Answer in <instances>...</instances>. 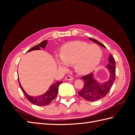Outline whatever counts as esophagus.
<instances>
[{"instance_id": "34e87169", "label": "esophagus", "mask_w": 135, "mask_h": 135, "mask_svg": "<svg viewBox=\"0 0 135 135\" xmlns=\"http://www.w3.org/2000/svg\"><path fill=\"white\" fill-rule=\"evenodd\" d=\"M65 79L66 80V81H71V80H73L74 78H73V76H71L70 75H68V76L65 77Z\"/></svg>"}]
</instances>
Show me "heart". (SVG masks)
<instances>
[{
    "label": "heart",
    "mask_w": 135,
    "mask_h": 135,
    "mask_svg": "<svg viewBox=\"0 0 135 135\" xmlns=\"http://www.w3.org/2000/svg\"><path fill=\"white\" fill-rule=\"evenodd\" d=\"M102 56V50L96 45L85 42H71L63 46L60 54V59H57L60 68L66 70L68 65L74 64V67L82 75L91 72L99 64Z\"/></svg>",
    "instance_id": "b5f03b06"
}]
</instances>
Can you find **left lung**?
<instances>
[{
    "label": "left lung",
    "mask_w": 135,
    "mask_h": 135,
    "mask_svg": "<svg viewBox=\"0 0 135 135\" xmlns=\"http://www.w3.org/2000/svg\"><path fill=\"white\" fill-rule=\"evenodd\" d=\"M91 41L106 48L105 46L97 40L89 38ZM108 64L105 68L108 71L109 77L107 81L100 82L94 78L93 73L82 76L84 81V86L81 91H78L79 95L89 102H94L104 97L108 93L115 79V61L110 54L108 57Z\"/></svg>",
    "instance_id": "obj_1"
}]
</instances>
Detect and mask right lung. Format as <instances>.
I'll return each instance as SVG.
<instances>
[{
  "label": "right lung",
  "mask_w": 135,
  "mask_h": 135,
  "mask_svg": "<svg viewBox=\"0 0 135 135\" xmlns=\"http://www.w3.org/2000/svg\"><path fill=\"white\" fill-rule=\"evenodd\" d=\"M47 44V41H43L41 44L35 46L31 48V49L28 50L27 53L33 50H41V48L44 49L46 47V46ZM18 80L20 88H21L22 92L24 93L25 96L26 97V98L29 100L31 103H32L33 104L39 106H45L49 104L56 97L57 93H58L59 86L62 83V81H57L54 84L51 85L49 87V89L46 91V92H45L44 94L38 96H32L29 95V94H28L27 93V92H25V91L24 90V89L22 88L21 84H20L19 78H18Z\"/></svg>",
  "instance_id": "right-lung-1"
}]
</instances>
